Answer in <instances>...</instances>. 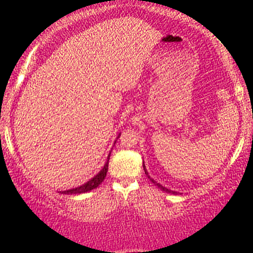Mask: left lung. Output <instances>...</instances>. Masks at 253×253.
Returning a JSON list of instances; mask_svg holds the SVG:
<instances>
[{
    "label": "left lung",
    "instance_id": "8db88e82",
    "mask_svg": "<svg viewBox=\"0 0 253 253\" xmlns=\"http://www.w3.org/2000/svg\"><path fill=\"white\" fill-rule=\"evenodd\" d=\"M143 167H144L145 173H146L147 178H150V181H151V182H152V183H153V184H156V185H157V187H158V188H159V189H162V190H163V191H165V193H171V194H176V195H177V194H178V193H176V191H171V190H169V189H168V188H165V187H163V185H162V184H159V183H157V182H156V181H155V179H153V178H151V176L149 175V172H147V170H146V167H145V164L143 165Z\"/></svg>",
    "mask_w": 253,
    "mask_h": 253
}]
</instances>
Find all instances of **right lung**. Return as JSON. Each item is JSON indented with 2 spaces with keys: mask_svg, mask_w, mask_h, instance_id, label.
<instances>
[{
  "mask_svg": "<svg viewBox=\"0 0 253 253\" xmlns=\"http://www.w3.org/2000/svg\"><path fill=\"white\" fill-rule=\"evenodd\" d=\"M109 157H110V153L108 156V158H107V162L106 164L103 165L102 170L100 171V172L97 173L96 176L92 177L91 179H89L88 182L84 183V184L80 185V187L77 188H72V189H69V190H64V191H59V193L62 194H65V195H77V194H83V193H88V191L95 189V188H97L98 185L101 184V183L103 182L104 177L107 175V171H108V163H109Z\"/></svg>",
  "mask_w": 253,
  "mask_h": 253,
  "instance_id": "obj_1",
  "label": "right lung"
}]
</instances>
